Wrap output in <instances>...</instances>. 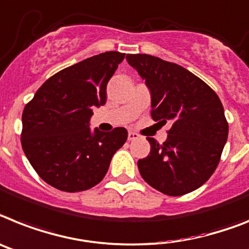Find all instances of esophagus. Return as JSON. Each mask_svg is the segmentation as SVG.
I'll list each match as a JSON object with an SVG mask.
<instances>
[{
    "label": "esophagus",
    "mask_w": 249,
    "mask_h": 249,
    "mask_svg": "<svg viewBox=\"0 0 249 249\" xmlns=\"http://www.w3.org/2000/svg\"><path fill=\"white\" fill-rule=\"evenodd\" d=\"M138 138H139V134H137V133H134V131H129V134H128L129 141H135V139H138Z\"/></svg>",
    "instance_id": "esophagus-1"
}]
</instances>
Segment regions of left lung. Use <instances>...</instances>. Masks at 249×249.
<instances>
[{"mask_svg":"<svg viewBox=\"0 0 249 249\" xmlns=\"http://www.w3.org/2000/svg\"><path fill=\"white\" fill-rule=\"evenodd\" d=\"M126 60L149 89L153 120L172 124L163 144L147 138L149 154L138 160L142 177L170 196L199 189L216 170L228 139L218 95L176 63L148 54H128Z\"/></svg>","mask_w":249,"mask_h":249,"instance_id":"obj_1","label":"left lung"}]
</instances>
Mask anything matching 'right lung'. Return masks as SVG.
<instances>
[{
	"label": "right lung",
	"instance_id": "right-lung-1",
	"mask_svg": "<svg viewBox=\"0 0 249 249\" xmlns=\"http://www.w3.org/2000/svg\"><path fill=\"white\" fill-rule=\"evenodd\" d=\"M125 54L106 52L55 73L22 112L21 145L36 173L60 191H85L105 177L125 128L91 130L92 108L105 105L106 86Z\"/></svg>",
	"mask_w": 249,
	"mask_h": 249
}]
</instances>
